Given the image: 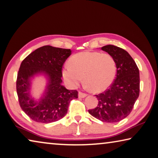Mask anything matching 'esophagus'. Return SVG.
<instances>
[{"instance_id":"34e87169","label":"esophagus","mask_w":158,"mask_h":158,"mask_svg":"<svg viewBox=\"0 0 158 158\" xmlns=\"http://www.w3.org/2000/svg\"><path fill=\"white\" fill-rule=\"evenodd\" d=\"M87 95V94L82 93V92H79L78 93V97L80 98H85Z\"/></svg>"}]
</instances>
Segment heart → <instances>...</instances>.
<instances>
[{
	"instance_id": "b5f03b06",
	"label": "heart",
	"mask_w": 158,
	"mask_h": 158,
	"mask_svg": "<svg viewBox=\"0 0 158 158\" xmlns=\"http://www.w3.org/2000/svg\"><path fill=\"white\" fill-rule=\"evenodd\" d=\"M63 69L65 81L75 87L84 79L85 85L93 93H101L114 81L116 64L112 56L98 52H82L70 59Z\"/></svg>"
}]
</instances>
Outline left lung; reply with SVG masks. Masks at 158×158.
<instances>
[{"label":"left lung","mask_w":158,"mask_h":158,"mask_svg":"<svg viewBox=\"0 0 158 158\" xmlns=\"http://www.w3.org/2000/svg\"><path fill=\"white\" fill-rule=\"evenodd\" d=\"M102 50L112 56L116 64V78L110 89L95 95L98 104L88 112L103 122L116 123L131 112L139 96V70L134 60L123 48L106 45Z\"/></svg>","instance_id":"obj_1"}]
</instances>
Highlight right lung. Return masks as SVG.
Listing matches in <instances>:
<instances>
[{"label":"right lung","instance_id":"right-lung-1","mask_svg":"<svg viewBox=\"0 0 158 158\" xmlns=\"http://www.w3.org/2000/svg\"><path fill=\"white\" fill-rule=\"evenodd\" d=\"M71 54V49L44 46L29 54L21 63L16 81L20 107L29 117L39 123L56 121L67 114L70 102L77 98V91L62 85V66ZM38 74L47 77L43 95L35 101L30 94L31 79Z\"/></svg>","mask_w":158,"mask_h":158}]
</instances>
